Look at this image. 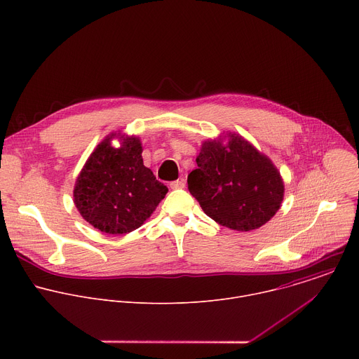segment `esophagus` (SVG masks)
I'll use <instances>...</instances> for the list:
<instances>
[{"mask_svg": "<svg viewBox=\"0 0 359 359\" xmlns=\"http://www.w3.org/2000/svg\"><path fill=\"white\" fill-rule=\"evenodd\" d=\"M170 187H172V189H183V187H184V180L180 179V180L170 182Z\"/></svg>", "mask_w": 359, "mask_h": 359, "instance_id": "obj_1", "label": "esophagus"}]
</instances>
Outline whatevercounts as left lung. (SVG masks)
I'll return each mask as SVG.
<instances>
[{
  "label": "left lung",
  "mask_w": 359,
  "mask_h": 359,
  "mask_svg": "<svg viewBox=\"0 0 359 359\" xmlns=\"http://www.w3.org/2000/svg\"><path fill=\"white\" fill-rule=\"evenodd\" d=\"M226 143H224V140ZM187 186L216 223L237 231L266 224L280 209L284 183L273 162L237 133L204 140Z\"/></svg>",
  "instance_id": "1"
}]
</instances>
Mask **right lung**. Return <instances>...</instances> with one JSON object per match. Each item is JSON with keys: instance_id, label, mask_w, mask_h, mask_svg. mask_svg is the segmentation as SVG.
Returning <instances> with one entry per match:
<instances>
[{"instance_id": "right-lung-1", "label": "right lung", "mask_w": 359, "mask_h": 359, "mask_svg": "<svg viewBox=\"0 0 359 359\" xmlns=\"http://www.w3.org/2000/svg\"><path fill=\"white\" fill-rule=\"evenodd\" d=\"M114 138L120 140L116 148ZM137 136L111 133L90 153L74 189L81 216L108 234L139 229L165 198L168 187L143 165Z\"/></svg>"}]
</instances>
